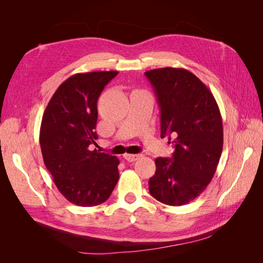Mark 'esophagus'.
<instances>
[{"label":"esophagus","mask_w":263,"mask_h":263,"mask_svg":"<svg viewBox=\"0 0 263 263\" xmlns=\"http://www.w3.org/2000/svg\"><path fill=\"white\" fill-rule=\"evenodd\" d=\"M140 157H141V155H130V154H125L124 155V158L126 159L127 161H129V162L138 160Z\"/></svg>","instance_id":"34e87169"}]
</instances>
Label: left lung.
<instances>
[{"mask_svg": "<svg viewBox=\"0 0 263 263\" xmlns=\"http://www.w3.org/2000/svg\"><path fill=\"white\" fill-rule=\"evenodd\" d=\"M161 110V138L174 145L171 158L156 159L149 192L170 206L190 203L212 181L222 151V121L214 95L183 68L145 72Z\"/></svg>", "mask_w": 263, "mask_h": 263, "instance_id": "left-lung-1", "label": "left lung"}]
</instances>
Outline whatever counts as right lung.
Returning a JSON list of instances; mask_svg holds the SVG:
<instances>
[{"label":"right lung","instance_id":"obj_1","mask_svg":"<svg viewBox=\"0 0 263 263\" xmlns=\"http://www.w3.org/2000/svg\"><path fill=\"white\" fill-rule=\"evenodd\" d=\"M117 71L77 73L62 82L47 105L39 141L46 168L67 200L90 208L104 203L119 178L115 156L92 150L98 100Z\"/></svg>","mask_w":263,"mask_h":263}]
</instances>
